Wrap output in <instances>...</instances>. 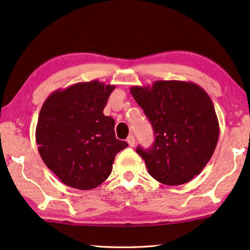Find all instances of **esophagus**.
Returning <instances> with one entry per match:
<instances>
[{"label":"esophagus","mask_w":250,"mask_h":250,"mask_svg":"<svg viewBox=\"0 0 250 250\" xmlns=\"http://www.w3.org/2000/svg\"><path fill=\"white\" fill-rule=\"evenodd\" d=\"M126 141H127L129 146H134V144H135V137H134L133 135H129Z\"/></svg>","instance_id":"obj_1"}]
</instances>
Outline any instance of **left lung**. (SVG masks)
<instances>
[{
	"mask_svg": "<svg viewBox=\"0 0 250 250\" xmlns=\"http://www.w3.org/2000/svg\"><path fill=\"white\" fill-rule=\"evenodd\" d=\"M129 90L154 129L153 146L136 149L147 171L165 185L190 182L209 161L219 140V121L209 96L196 83L177 80Z\"/></svg>",
	"mask_w": 250,
	"mask_h": 250,
	"instance_id": "obj_1",
	"label": "left lung"
}]
</instances>
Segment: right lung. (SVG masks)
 <instances>
[{
	"label": "right lung",
	"mask_w": 250,
	"mask_h": 250,
	"mask_svg": "<svg viewBox=\"0 0 250 250\" xmlns=\"http://www.w3.org/2000/svg\"><path fill=\"white\" fill-rule=\"evenodd\" d=\"M116 85L93 80L59 89L47 97L36 126L42 161L66 186L89 190L104 183L119 151L115 121L104 108Z\"/></svg>",
	"instance_id": "1"
}]
</instances>
